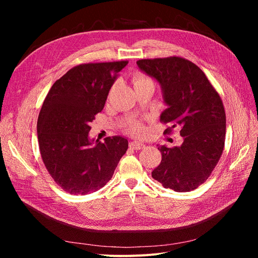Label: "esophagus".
I'll return each instance as SVG.
<instances>
[{
  "instance_id": "esophagus-1",
  "label": "esophagus",
  "mask_w": 258,
  "mask_h": 258,
  "mask_svg": "<svg viewBox=\"0 0 258 258\" xmlns=\"http://www.w3.org/2000/svg\"><path fill=\"white\" fill-rule=\"evenodd\" d=\"M129 146H130V148H132V150L138 151V150H142V148H143L145 145H144L143 143H141V142L134 141V142H130V143H129Z\"/></svg>"
}]
</instances>
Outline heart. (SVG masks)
<instances>
[{"label":"heart","instance_id":"1","mask_svg":"<svg viewBox=\"0 0 258 258\" xmlns=\"http://www.w3.org/2000/svg\"><path fill=\"white\" fill-rule=\"evenodd\" d=\"M132 83H134L135 88L143 87V86H152V87H155L154 81L151 79V77L147 76L144 73H140V72L135 73L134 77H132ZM126 130L135 136H142L145 132L143 124L140 121L130 122L126 127Z\"/></svg>","mask_w":258,"mask_h":258}]
</instances>
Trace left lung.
<instances>
[{
	"instance_id": "obj_1",
	"label": "left lung",
	"mask_w": 258,
	"mask_h": 258,
	"mask_svg": "<svg viewBox=\"0 0 258 258\" xmlns=\"http://www.w3.org/2000/svg\"><path fill=\"white\" fill-rule=\"evenodd\" d=\"M143 72L160 84L168 108L160 121L176 126L184 141L181 146L161 145L160 165L152 176L166 188L190 191L205 183L220 160L226 135V114L222 99L202 70L181 57L141 59Z\"/></svg>"
}]
</instances>
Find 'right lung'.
Wrapping results in <instances>:
<instances>
[{"label": "right lung", "instance_id": "1", "mask_svg": "<svg viewBox=\"0 0 258 258\" xmlns=\"http://www.w3.org/2000/svg\"><path fill=\"white\" fill-rule=\"evenodd\" d=\"M128 61L76 66L54 82L37 119L38 146L48 173L62 189L87 195L103 187L128 150L119 136L88 138L89 122L103 110L112 85Z\"/></svg>", "mask_w": 258, "mask_h": 258}]
</instances>
